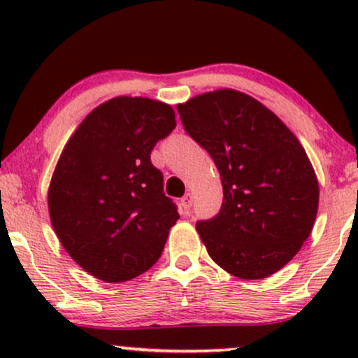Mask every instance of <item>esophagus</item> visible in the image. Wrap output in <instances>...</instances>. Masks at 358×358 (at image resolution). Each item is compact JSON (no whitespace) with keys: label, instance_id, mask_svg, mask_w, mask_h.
I'll return each instance as SVG.
<instances>
[{"label":"esophagus","instance_id":"1","mask_svg":"<svg viewBox=\"0 0 358 358\" xmlns=\"http://www.w3.org/2000/svg\"><path fill=\"white\" fill-rule=\"evenodd\" d=\"M192 203H193L192 193H187V195H185L182 199V202H180V205H182V210L185 213H188V210H190V207H192Z\"/></svg>","mask_w":358,"mask_h":358}]
</instances>
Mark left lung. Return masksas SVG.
<instances>
[{
  "instance_id": "left-lung-1",
  "label": "left lung",
  "mask_w": 358,
  "mask_h": 358,
  "mask_svg": "<svg viewBox=\"0 0 358 358\" xmlns=\"http://www.w3.org/2000/svg\"><path fill=\"white\" fill-rule=\"evenodd\" d=\"M185 131L220 173V212L196 232L222 269L262 279L287 264L318 210V180L299 141L276 114L239 90L220 89L178 108Z\"/></svg>"
}]
</instances>
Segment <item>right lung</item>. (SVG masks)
Returning a JSON list of instances; mask_svg holds the SVG:
<instances>
[{
	"instance_id": "right-lung-1",
	"label": "right lung",
	"mask_w": 358,
	"mask_h": 358,
	"mask_svg": "<svg viewBox=\"0 0 358 358\" xmlns=\"http://www.w3.org/2000/svg\"><path fill=\"white\" fill-rule=\"evenodd\" d=\"M175 126L168 104L114 97L62 151L48 188L50 220L69 256L97 279L127 281L162 256L180 215L151 150Z\"/></svg>"
}]
</instances>
